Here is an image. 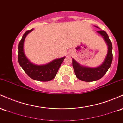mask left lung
I'll return each mask as SVG.
<instances>
[{
  "instance_id": "8db88e82",
  "label": "left lung",
  "mask_w": 123,
  "mask_h": 123,
  "mask_svg": "<svg viewBox=\"0 0 123 123\" xmlns=\"http://www.w3.org/2000/svg\"><path fill=\"white\" fill-rule=\"evenodd\" d=\"M97 32L103 36L108 46V54L102 64L95 68H91L80 65L75 60L72 59L73 68L76 77L80 80L87 82L96 81L102 78L107 72L112 62V44L111 41L105 31H98Z\"/></svg>"
}]
</instances>
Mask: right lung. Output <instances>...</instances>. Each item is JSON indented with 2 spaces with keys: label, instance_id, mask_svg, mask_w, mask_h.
<instances>
[{
  "label": "right lung",
  "instance_id": "1",
  "mask_svg": "<svg viewBox=\"0 0 123 123\" xmlns=\"http://www.w3.org/2000/svg\"><path fill=\"white\" fill-rule=\"evenodd\" d=\"M32 31H33V29L26 31L19 42L18 45V62L25 72L32 79L41 81H50L55 77L58 70L65 57L56 59L44 65H35L31 63L24 53V42L26 35Z\"/></svg>",
  "mask_w": 123,
  "mask_h": 123
}]
</instances>
